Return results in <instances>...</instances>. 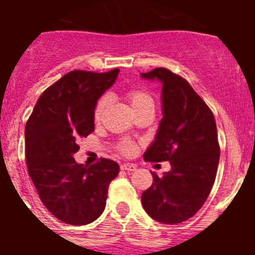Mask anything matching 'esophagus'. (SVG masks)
<instances>
[{"label":"esophagus","instance_id":"34e87169","mask_svg":"<svg viewBox=\"0 0 255 255\" xmlns=\"http://www.w3.org/2000/svg\"><path fill=\"white\" fill-rule=\"evenodd\" d=\"M121 170L124 171H128V172H132V171L136 170V166L131 163H124L121 164Z\"/></svg>","mask_w":255,"mask_h":255}]
</instances>
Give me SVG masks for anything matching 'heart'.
Segmentation results:
<instances>
[{
  "label": "heart",
  "instance_id": "obj_1",
  "mask_svg": "<svg viewBox=\"0 0 255 255\" xmlns=\"http://www.w3.org/2000/svg\"><path fill=\"white\" fill-rule=\"evenodd\" d=\"M128 100H129L130 106H131L132 111H138L140 108L147 107V106H153V100L152 97L149 96L148 93L143 91H138V89H134V91H130L128 93ZM108 98L107 97H103L98 101L97 103V107H96V111H94V120L96 121H101L102 120L103 115H105L106 110H107V106H108ZM124 153H131L134 150V145L131 143H124L123 147H121Z\"/></svg>",
  "mask_w": 255,
  "mask_h": 255
}]
</instances>
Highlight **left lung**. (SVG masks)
I'll list each match as a JSON object with an SVG mask.
<instances>
[{"label": "left lung", "mask_w": 255, "mask_h": 255, "mask_svg": "<svg viewBox=\"0 0 255 255\" xmlns=\"http://www.w3.org/2000/svg\"><path fill=\"white\" fill-rule=\"evenodd\" d=\"M162 84V117L145 161H170L171 170L143 191L141 204L153 220L173 225L189 220L208 198L217 173L220 145L215 117L185 79L158 67L140 74Z\"/></svg>", "instance_id": "8db88e82"}]
</instances>
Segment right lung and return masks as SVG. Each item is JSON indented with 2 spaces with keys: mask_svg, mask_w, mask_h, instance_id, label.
Wrapping results in <instances>:
<instances>
[{
  "mask_svg": "<svg viewBox=\"0 0 255 255\" xmlns=\"http://www.w3.org/2000/svg\"><path fill=\"white\" fill-rule=\"evenodd\" d=\"M119 69L105 74L75 70L42 93L25 126L29 176L42 203L65 224L87 225L102 215L108 185L119 164L102 158L76 163L78 141L94 131L97 101L116 82Z\"/></svg>",
  "mask_w": 255,
  "mask_h": 255,
  "instance_id": "add662e5",
  "label": "right lung"
}]
</instances>
